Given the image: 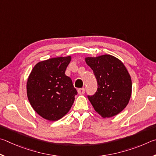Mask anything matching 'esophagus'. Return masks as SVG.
<instances>
[{"label":"esophagus","instance_id":"obj_1","mask_svg":"<svg viewBox=\"0 0 156 156\" xmlns=\"http://www.w3.org/2000/svg\"><path fill=\"white\" fill-rule=\"evenodd\" d=\"M77 91H78V93L80 94H83L84 93H85V88H79L77 90Z\"/></svg>","mask_w":156,"mask_h":156}]
</instances>
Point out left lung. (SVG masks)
<instances>
[{"mask_svg": "<svg viewBox=\"0 0 156 156\" xmlns=\"http://www.w3.org/2000/svg\"><path fill=\"white\" fill-rule=\"evenodd\" d=\"M86 62L93 70L97 89L88 98L95 111L103 117H112L121 112L129 103L132 80L124 64L110 55L87 57Z\"/></svg>", "mask_w": 156, "mask_h": 156, "instance_id": "left-lung-1", "label": "left lung"}]
</instances>
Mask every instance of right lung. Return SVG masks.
Instances as JSON below:
<instances>
[{
  "label": "right lung",
  "mask_w": 156,
  "mask_h": 156,
  "mask_svg": "<svg viewBox=\"0 0 156 156\" xmlns=\"http://www.w3.org/2000/svg\"><path fill=\"white\" fill-rule=\"evenodd\" d=\"M70 57L40 62L33 68L27 84V97L34 110L49 121H57L68 113L77 91L65 75Z\"/></svg>",
  "instance_id": "add662e5"
}]
</instances>
